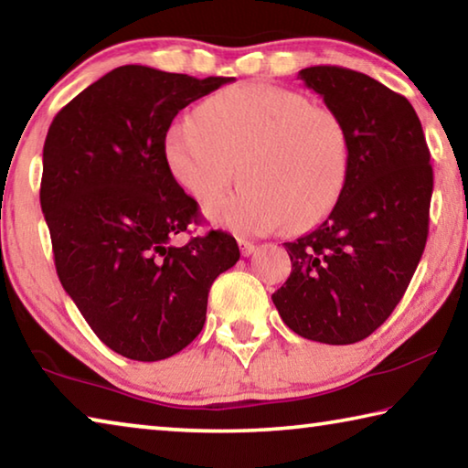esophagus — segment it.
Listing matches in <instances>:
<instances>
[{
	"mask_svg": "<svg viewBox=\"0 0 468 468\" xmlns=\"http://www.w3.org/2000/svg\"><path fill=\"white\" fill-rule=\"evenodd\" d=\"M237 243H239L241 256H245V258L251 256V253L256 251V245H253V243H251V241H248V239H239V241H237Z\"/></svg>",
	"mask_w": 468,
	"mask_h": 468,
	"instance_id": "1",
	"label": "esophagus"
}]
</instances>
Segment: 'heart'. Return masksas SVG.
Masks as SVG:
<instances>
[{"mask_svg":"<svg viewBox=\"0 0 468 468\" xmlns=\"http://www.w3.org/2000/svg\"><path fill=\"white\" fill-rule=\"evenodd\" d=\"M173 179L200 204L212 225L239 237L266 235L289 220L303 229L330 210L345 184L348 138L336 111L272 84H239L196 109L165 138Z\"/></svg>","mask_w":468,"mask_h":468,"instance_id":"obj_1","label":"heart"}]
</instances>
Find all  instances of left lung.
<instances>
[{
    "label": "left lung",
    "instance_id": "obj_1",
    "mask_svg": "<svg viewBox=\"0 0 468 468\" xmlns=\"http://www.w3.org/2000/svg\"><path fill=\"white\" fill-rule=\"evenodd\" d=\"M299 80L343 120L348 163L330 215L284 243L292 271L272 301L299 336L353 345L388 320L423 256L430 148L413 105L374 78L314 66Z\"/></svg>",
    "mask_w": 468,
    "mask_h": 468
}]
</instances>
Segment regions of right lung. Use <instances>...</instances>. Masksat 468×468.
Instances as JSON below:
<instances>
[{
  "label": "right lung",
  "mask_w": 468,
  "mask_h": 468,
  "mask_svg": "<svg viewBox=\"0 0 468 468\" xmlns=\"http://www.w3.org/2000/svg\"><path fill=\"white\" fill-rule=\"evenodd\" d=\"M231 80L122 66L69 101L47 132L41 208L61 287L128 359L161 361L192 343L212 282L239 260L225 231L171 245L196 223L197 202L165 161L179 111Z\"/></svg>",
  "instance_id": "right-lung-1"
}]
</instances>
